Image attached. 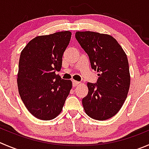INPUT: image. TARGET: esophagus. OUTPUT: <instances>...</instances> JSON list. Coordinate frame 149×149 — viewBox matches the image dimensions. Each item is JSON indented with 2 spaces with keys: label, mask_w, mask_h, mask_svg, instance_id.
Here are the masks:
<instances>
[{
  "label": "esophagus",
  "mask_w": 149,
  "mask_h": 149,
  "mask_svg": "<svg viewBox=\"0 0 149 149\" xmlns=\"http://www.w3.org/2000/svg\"><path fill=\"white\" fill-rule=\"evenodd\" d=\"M80 84V82L76 81H73V86H76L77 85H79Z\"/></svg>",
  "instance_id": "1"
}]
</instances>
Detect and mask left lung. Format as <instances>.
<instances>
[{
  "mask_svg": "<svg viewBox=\"0 0 149 149\" xmlns=\"http://www.w3.org/2000/svg\"><path fill=\"white\" fill-rule=\"evenodd\" d=\"M76 38L89 56L92 68L99 73L97 83H87L89 92L82 99L84 109L92 119L106 120L119 112L127 97L130 84L127 57L110 35L78 31Z\"/></svg>",
  "mask_w": 149,
  "mask_h": 149,
  "instance_id": "8db88e82",
  "label": "left lung"
}]
</instances>
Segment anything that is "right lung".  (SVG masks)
<instances>
[{"label": "right lung", "instance_id": "1", "mask_svg": "<svg viewBox=\"0 0 149 149\" xmlns=\"http://www.w3.org/2000/svg\"><path fill=\"white\" fill-rule=\"evenodd\" d=\"M70 38V31L37 36L20 54L19 93L29 112L41 120H51L60 114L72 88L71 81L55 73L61 69Z\"/></svg>", "mask_w": 149, "mask_h": 149}]
</instances>
